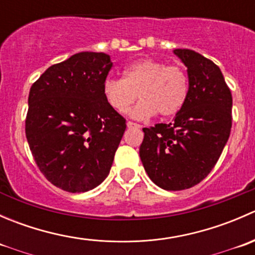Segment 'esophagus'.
I'll use <instances>...</instances> for the list:
<instances>
[{
	"label": "esophagus",
	"instance_id": "obj_1",
	"mask_svg": "<svg viewBox=\"0 0 255 255\" xmlns=\"http://www.w3.org/2000/svg\"><path fill=\"white\" fill-rule=\"evenodd\" d=\"M127 127L128 128H140V127H142V126L138 125V123L132 122V121H128V122H127Z\"/></svg>",
	"mask_w": 255,
	"mask_h": 255
}]
</instances>
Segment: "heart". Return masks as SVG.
<instances>
[{
    "label": "heart",
    "mask_w": 255,
    "mask_h": 255,
    "mask_svg": "<svg viewBox=\"0 0 255 255\" xmlns=\"http://www.w3.org/2000/svg\"><path fill=\"white\" fill-rule=\"evenodd\" d=\"M187 94L189 76L184 68L154 59L135 61L123 70V79L110 78L104 82L105 99L118 113L127 112L139 95L142 101L130 112L137 120L155 113L173 117L185 105Z\"/></svg>",
    "instance_id": "obj_1"
}]
</instances>
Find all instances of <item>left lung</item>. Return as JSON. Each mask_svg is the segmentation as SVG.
Returning <instances> with one entry per match:
<instances>
[{
  "label": "left lung",
  "mask_w": 255,
  "mask_h": 255,
  "mask_svg": "<svg viewBox=\"0 0 255 255\" xmlns=\"http://www.w3.org/2000/svg\"><path fill=\"white\" fill-rule=\"evenodd\" d=\"M174 53L187 68L186 102L169 125L143 128L139 148L148 176L169 191L202 181L220 159L232 128V94L220 68L190 49Z\"/></svg>",
  "instance_id": "left-lung-1"
}]
</instances>
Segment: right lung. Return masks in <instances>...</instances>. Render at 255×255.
Here are the masks:
<instances>
[{
	"mask_svg": "<svg viewBox=\"0 0 255 255\" xmlns=\"http://www.w3.org/2000/svg\"><path fill=\"white\" fill-rule=\"evenodd\" d=\"M111 68L107 54L82 51L30 87L25 137L43 175L64 191L92 190L112 166L126 120L104 96Z\"/></svg>",
	"mask_w": 255,
	"mask_h": 255,
	"instance_id": "right-lung-1",
	"label": "right lung"
}]
</instances>
